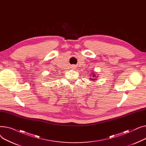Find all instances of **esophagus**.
<instances>
[{"mask_svg":"<svg viewBox=\"0 0 146 146\" xmlns=\"http://www.w3.org/2000/svg\"><path fill=\"white\" fill-rule=\"evenodd\" d=\"M73 68H74V66H73Z\"/></svg>","mask_w":146,"mask_h":146,"instance_id":"34e87169","label":"esophagus"}]
</instances>
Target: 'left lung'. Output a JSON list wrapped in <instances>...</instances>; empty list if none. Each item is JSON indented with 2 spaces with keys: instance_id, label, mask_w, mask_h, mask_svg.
Here are the masks:
<instances>
[{
  "instance_id": "1",
  "label": "left lung",
  "mask_w": 146,
  "mask_h": 146,
  "mask_svg": "<svg viewBox=\"0 0 146 146\" xmlns=\"http://www.w3.org/2000/svg\"><path fill=\"white\" fill-rule=\"evenodd\" d=\"M92 77H93V78H90V80H94V81H95V80L96 79V78H98V77H96L95 73H92Z\"/></svg>"
}]
</instances>
